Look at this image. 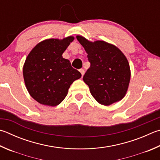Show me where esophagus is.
Masks as SVG:
<instances>
[{"label":"esophagus","mask_w":160,"mask_h":160,"mask_svg":"<svg viewBox=\"0 0 160 160\" xmlns=\"http://www.w3.org/2000/svg\"><path fill=\"white\" fill-rule=\"evenodd\" d=\"M80 72H81V74H82V77L84 74H85V70H84V69H80Z\"/></svg>","instance_id":"34e87169"}]
</instances>
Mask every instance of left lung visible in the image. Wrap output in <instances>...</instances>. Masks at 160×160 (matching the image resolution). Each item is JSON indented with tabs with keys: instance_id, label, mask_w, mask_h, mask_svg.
Masks as SVG:
<instances>
[{
	"instance_id": "8db88e82",
	"label": "left lung",
	"mask_w": 160,
	"mask_h": 160,
	"mask_svg": "<svg viewBox=\"0 0 160 160\" xmlns=\"http://www.w3.org/2000/svg\"><path fill=\"white\" fill-rule=\"evenodd\" d=\"M76 38L88 53L90 62L83 80L92 97L104 106L122 99L131 78L129 64L124 54L116 46L103 40L92 42L81 36Z\"/></svg>"
}]
</instances>
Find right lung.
Wrapping results in <instances>:
<instances>
[{
    "instance_id": "1",
    "label": "right lung",
    "mask_w": 160,
    "mask_h": 160,
    "mask_svg": "<svg viewBox=\"0 0 160 160\" xmlns=\"http://www.w3.org/2000/svg\"><path fill=\"white\" fill-rule=\"evenodd\" d=\"M74 37L48 39L33 48L26 59L23 75L32 98L42 105L56 106L62 103L68 89L81 73L71 66L62 54Z\"/></svg>"
}]
</instances>
